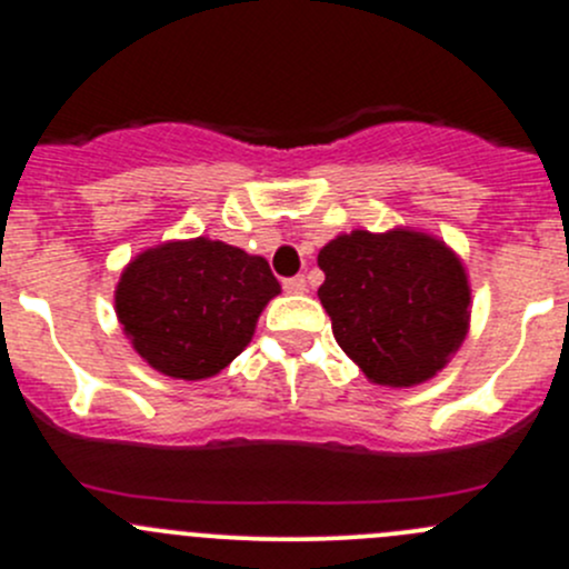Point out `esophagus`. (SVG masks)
I'll return each instance as SVG.
<instances>
[{
	"label": "esophagus",
	"mask_w": 569,
	"mask_h": 569,
	"mask_svg": "<svg viewBox=\"0 0 569 569\" xmlns=\"http://www.w3.org/2000/svg\"><path fill=\"white\" fill-rule=\"evenodd\" d=\"M283 289L289 291V295H302V291L308 289V283H306V278H302V274H297V278H286L283 280Z\"/></svg>",
	"instance_id": "34e87169"
}]
</instances>
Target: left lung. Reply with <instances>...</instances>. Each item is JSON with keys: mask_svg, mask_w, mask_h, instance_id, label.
<instances>
[{"mask_svg": "<svg viewBox=\"0 0 569 569\" xmlns=\"http://www.w3.org/2000/svg\"><path fill=\"white\" fill-rule=\"evenodd\" d=\"M319 300L369 382L412 388L449 366L470 327V283L443 239L416 228L338 233L319 250Z\"/></svg>", "mask_w": 569, "mask_h": 569, "instance_id": "left-lung-1", "label": "left lung"}]
</instances>
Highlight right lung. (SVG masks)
I'll return each instance as SVG.
<instances>
[{"mask_svg":"<svg viewBox=\"0 0 569 569\" xmlns=\"http://www.w3.org/2000/svg\"><path fill=\"white\" fill-rule=\"evenodd\" d=\"M280 295L267 258L220 239H170L137 252L114 286V313L134 352L173 380H209L252 341Z\"/></svg>","mask_w":569,"mask_h":569,"instance_id":"right-lung-1","label":"right lung"}]
</instances>
